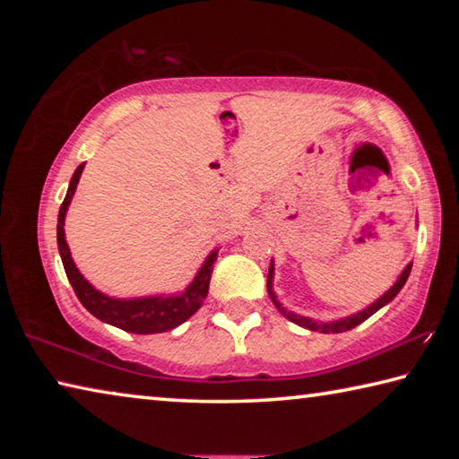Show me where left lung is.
<instances>
[{"label":"left lung","instance_id":"1","mask_svg":"<svg viewBox=\"0 0 459 459\" xmlns=\"http://www.w3.org/2000/svg\"><path fill=\"white\" fill-rule=\"evenodd\" d=\"M411 267H413V263H409V265L405 267V271H403L401 273V277L397 279V283H394L391 290H388L383 298L380 299H377L375 304L372 306H368L367 309H362V312H359L356 316H351V317H344V320H336V322H330V324H316L314 320H309V317H301V316H295V314H290V312H285V309L281 307V304H279L277 301V298H275V293H273V290H271V279H273V265L269 267V275H267V290H269V295H271V299H273V304L281 309V312L290 317L291 322H295L298 325H301V328H307V330H322V332H325V333H338V332H346V330H352V328H356V325L359 324H362L364 320H368V317L375 314V312H378L380 307L383 306H386L388 301H391L394 295H397L401 290H403V285H405V281H407V277H409V273H411Z\"/></svg>","mask_w":459,"mask_h":459}]
</instances>
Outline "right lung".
Instances as JSON below:
<instances>
[{"mask_svg":"<svg viewBox=\"0 0 459 459\" xmlns=\"http://www.w3.org/2000/svg\"><path fill=\"white\" fill-rule=\"evenodd\" d=\"M84 164L76 168V172L68 186L66 198L60 204L58 212V251L62 257V265H65L66 277L71 281L76 298L81 299V304L89 309V312L99 317L100 322H107L117 328L131 332V333H160L176 328V325L184 324L192 314H196L202 301L208 295V285H211L212 277V265L216 261V251L206 259L204 265L198 271V275L190 283L188 290L176 298H142V299H113L107 298L105 293L97 291L87 279H84L79 269H76L74 261L68 251L66 238H65V216L71 204L73 194L76 190V184L81 180Z\"/></svg>","mask_w":459,"mask_h":459,"instance_id":"add662e5","label":"right lung"}]
</instances>
